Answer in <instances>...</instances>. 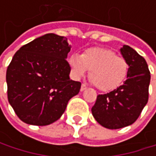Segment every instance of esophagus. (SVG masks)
I'll list each match as a JSON object with an SVG mask.
<instances>
[{"label": "esophagus", "mask_w": 156, "mask_h": 156, "mask_svg": "<svg viewBox=\"0 0 156 156\" xmlns=\"http://www.w3.org/2000/svg\"><path fill=\"white\" fill-rule=\"evenodd\" d=\"M85 89H87V86L85 84H82L81 85V87H80V91H84Z\"/></svg>", "instance_id": "esophagus-1"}]
</instances>
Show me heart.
Returning a JSON list of instances; mask_svg holds the SVG:
<instances>
[{
  "mask_svg": "<svg viewBox=\"0 0 156 156\" xmlns=\"http://www.w3.org/2000/svg\"><path fill=\"white\" fill-rule=\"evenodd\" d=\"M69 64L74 78H82L89 69L91 83L101 91H110L119 87L126 79L128 62L112 49L90 48L82 55L72 54Z\"/></svg>",
  "mask_w": 156,
  "mask_h": 156,
  "instance_id": "b5f03b06",
  "label": "heart"
}]
</instances>
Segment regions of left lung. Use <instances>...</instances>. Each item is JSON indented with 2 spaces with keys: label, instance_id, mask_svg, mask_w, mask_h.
Segmentation results:
<instances>
[{
  "label": "left lung",
  "instance_id": "obj_1",
  "mask_svg": "<svg viewBox=\"0 0 156 156\" xmlns=\"http://www.w3.org/2000/svg\"><path fill=\"white\" fill-rule=\"evenodd\" d=\"M120 51L129 65L127 78L113 91L98 95L91 109L98 123L108 129H119L135 123L149 96L151 76L145 59L127 45Z\"/></svg>",
  "mask_w": 156,
  "mask_h": 156
}]
</instances>
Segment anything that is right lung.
Wrapping results in <instances>:
<instances>
[{"mask_svg": "<svg viewBox=\"0 0 156 156\" xmlns=\"http://www.w3.org/2000/svg\"><path fill=\"white\" fill-rule=\"evenodd\" d=\"M70 48L65 37L48 33L14 54L6 72L7 95L24 123L47 126L57 121L78 94L81 83L69 79L66 59Z\"/></svg>", "mask_w": 156, "mask_h": 156, "instance_id": "1", "label": "right lung"}]
</instances>
